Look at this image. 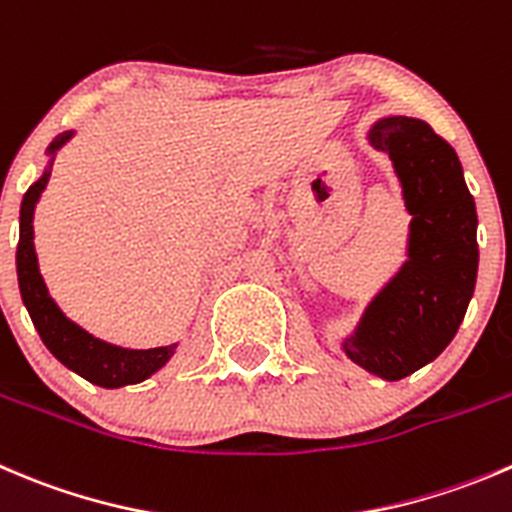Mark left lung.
I'll list each match as a JSON object with an SVG mask.
<instances>
[{
    "label": "left lung",
    "mask_w": 512,
    "mask_h": 512,
    "mask_svg": "<svg viewBox=\"0 0 512 512\" xmlns=\"http://www.w3.org/2000/svg\"><path fill=\"white\" fill-rule=\"evenodd\" d=\"M403 187L410 215L400 270L367 302L340 350L382 380L433 362L458 332L478 280V212L453 147L415 117H382L367 130Z\"/></svg>",
    "instance_id": "1"
}]
</instances>
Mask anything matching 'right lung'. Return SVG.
Masks as SVG:
<instances>
[{"mask_svg":"<svg viewBox=\"0 0 512 512\" xmlns=\"http://www.w3.org/2000/svg\"><path fill=\"white\" fill-rule=\"evenodd\" d=\"M74 137V130L62 132L54 137L47 147L49 162L44 165L42 177L24 192L22 207H19V245H17V280L22 302L37 327L39 337L47 345V350L77 372L79 377L89 380L99 388H124V385H137L155 375L157 370L172 360L177 352V342L165 347H150V350H130V347H119L112 342H104L79 327L77 322L69 320L57 302L49 295L44 277L39 272L37 250H34V210L47 187L49 175H52L54 155L67 145Z\"/></svg>","mask_w":512,"mask_h":512,"instance_id":"obj_1","label":"right lung"}]
</instances>
